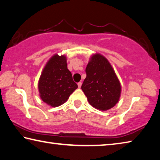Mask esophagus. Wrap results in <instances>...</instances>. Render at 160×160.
I'll return each mask as SVG.
<instances>
[{
  "label": "esophagus",
  "instance_id": "34e87169",
  "mask_svg": "<svg viewBox=\"0 0 160 160\" xmlns=\"http://www.w3.org/2000/svg\"><path fill=\"white\" fill-rule=\"evenodd\" d=\"M78 88H81V85H82V82H79L78 83Z\"/></svg>",
  "mask_w": 160,
  "mask_h": 160
}]
</instances>
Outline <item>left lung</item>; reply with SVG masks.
I'll use <instances>...</instances> for the list:
<instances>
[{"label": "left lung", "instance_id": "1", "mask_svg": "<svg viewBox=\"0 0 160 160\" xmlns=\"http://www.w3.org/2000/svg\"><path fill=\"white\" fill-rule=\"evenodd\" d=\"M85 72L81 89L90 104L102 111L112 109L120 98L121 86L109 61L100 53L94 54Z\"/></svg>", "mask_w": 160, "mask_h": 160}]
</instances>
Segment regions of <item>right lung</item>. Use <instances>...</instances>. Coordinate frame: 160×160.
<instances>
[{
	"label": "right lung",
	"instance_id": "1",
	"mask_svg": "<svg viewBox=\"0 0 160 160\" xmlns=\"http://www.w3.org/2000/svg\"><path fill=\"white\" fill-rule=\"evenodd\" d=\"M42 101L52 107L63 104L78 88L68 69L66 56L55 54L44 66L38 83Z\"/></svg>",
	"mask_w": 160,
	"mask_h": 160
}]
</instances>
